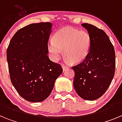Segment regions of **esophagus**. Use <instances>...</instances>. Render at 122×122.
Wrapping results in <instances>:
<instances>
[{"instance_id":"1","label":"esophagus","mask_w":122,"mask_h":122,"mask_svg":"<svg viewBox=\"0 0 122 122\" xmlns=\"http://www.w3.org/2000/svg\"><path fill=\"white\" fill-rule=\"evenodd\" d=\"M62 67L63 71H65L66 70H67V69L68 68V66H67L66 65H65L64 64H62Z\"/></svg>"}]
</instances>
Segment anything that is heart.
I'll return each mask as SVG.
<instances>
[{
	"instance_id": "1",
	"label": "heart",
	"mask_w": 122,
	"mask_h": 122,
	"mask_svg": "<svg viewBox=\"0 0 122 122\" xmlns=\"http://www.w3.org/2000/svg\"><path fill=\"white\" fill-rule=\"evenodd\" d=\"M92 38L87 31L66 27L57 31L48 45L52 59L57 60L63 54L72 63L82 62L90 52Z\"/></svg>"
}]
</instances>
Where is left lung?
Segmentation results:
<instances>
[{"mask_svg": "<svg viewBox=\"0 0 122 122\" xmlns=\"http://www.w3.org/2000/svg\"><path fill=\"white\" fill-rule=\"evenodd\" d=\"M92 38L90 52L81 63L72 67L75 73L73 86L84 100L93 101L103 95L114 76L116 56L106 33L93 25L82 24Z\"/></svg>", "mask_w": 122, "mask_h": 122, "instance_id": "obj_1", "label": "left lung"}]
</instances>
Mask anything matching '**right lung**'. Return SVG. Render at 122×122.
Wrapping results in <instances>:
<instances>
[{"label":"right lung","instance_id":"obj_1","mask_svg":"<svg viewBox=\"0 0 122 122\" xmlns=\"http://www.w3.org/2000/svg\"><path fill=\"white\" fill-rule=\"evenodd\" d=\"M51 22L29 24L19 29L10 40L6 51L11 81L19 95L30 102L46 99L63 72L48 56Z\"/></svg>","mask_w":122,"mask_h":122}]
</instances>
